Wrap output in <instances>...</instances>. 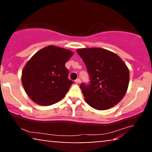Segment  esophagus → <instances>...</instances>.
<instances>
[{
	"mask_svg": "<svg viewBox=\"0 0 152 152\" xmlns=\"http://www.w3.org/2000/svg\"><path fill=\"white\" fill-rule=\"evenodd\" d=\"M75 82L77 84H80V82H81V80H80V78H77V80H76L75 81Z\"/></svg>",
	"mask_w": 152,
	"mask_h": 152,
	"instance_id": "obj_1",
	"label": "esophagus"
}]
</instances>
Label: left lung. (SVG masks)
Returning <instances> with one entry per match:
<instances>
[{
  "mask_svg": "<svg viewBox=\"0 0 152 152\" xmlns=\"http://www.w3.org/2000/svg\"><path fill=\"white\" fill-rule=\"evenodd\" d=\"M77 53L90 78L88 84L80 85L86 102L97 110L109 109L120 102L129 82V71L121 58L99 48L78 49Z\"/></svg>",
  "mask_w": 152,
  "mask_h": 152,
  "instance_id": "obj_1",
  "label": "left lung"
}]
</instances>
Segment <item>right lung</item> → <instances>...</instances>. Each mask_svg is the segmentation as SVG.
Listing matches in <instances>:
<instances>
[{"label":"right lung","instance_id":"add662e5","mask_svg":"<svg viewBox=\"0 0 152 152\" xmlns=\"http://www.w3.org/2000/svg\"><path fill=\"white\" fill-rule=\"evenodd\" d=\"M73 53L68 50L49 45L29 60L22 72V84L35 103L49 106L64 98L71 85L65 64Z\"/></svg>","mask_w":152,"mask_h":152}]
</instances>
